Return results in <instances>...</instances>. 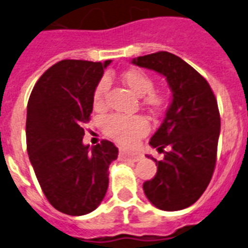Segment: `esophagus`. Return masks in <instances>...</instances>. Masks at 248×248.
Listing matches in <instances>:
<instances>
[{
	"label": "esophagus",
	"instance_id": "1",
	"mask_svg": "<svg viewBox=\"0 0 248 248\" xmlns=\"http://www.w3.org/2000/svg\"><path fill=\"white\" fill-rule=\"evenodd\" d=\"M119 159L124 160V162H138L140 159V155L139 154H130L126 153V152H119Z\"/></svg>",
	"mask_w": 248,
	"mask_h": 248
}]
</instances>
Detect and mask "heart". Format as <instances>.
Wrapping results in <instances>:
<instances>
[{"label": "heart", "mask_w": 248, "mask_h": 248, "mask_svg": "<svg viewBox=\"0 0 248 248\" xmlns=\"http://www.w3.org/2000/svg\"><path fill=\"white\" fill-rule=\"evenodd\" d=\"M122 79L126 86L138 96H143V104L153 114L162 113L168 104V96L164 92L153 90L154 81L148 74L138 69H129L124 71ZM108 92L107 79H101L93 94V104L95 109H100L105 103V95ZM104 133L124 147H132L137 144L149 132V124L147 119L140 115H120L111 114L103 120Z\"/></svg>", "instance_id": "1"}]
</instances>
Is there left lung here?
<instances>
[{
	"instance_id": "left-lung-1",
	"label": "left lung",
	"mask_w": 248,
	"mask_h": 248,
	"mask_svg": "<svg viewBox=\"0 0 248 248\" xmlns=\"http://www.w3.org/2000/svg\"><path fill=\"white\" fill-rule=\"evenodd\" d=\"M133 63L166 76L173 93L166 118L149 141L164 159L152 158L156 174L144 182L143 189L162 211L187 208L202 196L215 172L221 129L217 100L207 80L170 52L139 56Z\"/></svg>"
}]
</instances>
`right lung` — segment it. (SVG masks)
<instances>
[{
  "label": "right lung",
  "mask_w": 248,
  "mask_h": 248,
  "mask_svg": "<svg viewBox=\"0 0 248 248\" xmlns=\"http://www.w3.org/2000/svg\"><path fill=\"white\" fill-rule=\"evenodd\" d=\"M110 63L61 60L33 86L26 118L30 162L54 208L69 216L93 212L109 185L110 163L118 148L109 140L89 148L84 128L93 111V94Z\"/></svg>",
  "instance_id": "obj_1"
}]
</instances>
